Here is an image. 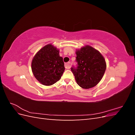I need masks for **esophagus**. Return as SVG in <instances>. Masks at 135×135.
<instances>
[{
  "label": "esophagus",
  "instance_id": "esophagus-1",
  "mask_svg": "<svg viewBox=\"0 0 135 135\" xmlns=\"http://www.w3.org/2000/svg\"><path fill=\"white\" fill-rule=\"evenodd\" d=\"M65 67L66 69H69L70 68V62H67L65 64Z\"/></svg>",
  "mask_w": 135,
  "mask_h": 135
}]
</instances>
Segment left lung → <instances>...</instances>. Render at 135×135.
Here are the masks:
<instances>
[{
    "label": "left lung",
    "mask_w": 135,
    "mask_h": 135,
    "mask_svg": "<svg viewBox=\"0 0 135 135\" xmlns=\"http://www.w3.org/2000/svg\"><path fill=\"white\" fill-rule=\"evenodd\" d=\"M76 66L71 70L76 83L84 89L93 87L103 78L106 68L105 60L100 53L93 47L86 46L76 52Z\"/></svg>",
    "instance_id": "8db88e82"
}]
</instances>
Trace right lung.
<instances>
[{"instance_id": "right-lung-1", "label": "right lung", "mask_w": 135, "mask_h": 135, "mask_svg": "<svg viewBox=\"0 0 135 135\" xmlns=\"http://www.w3.org/2000/svg\"><path fill=\"white\" fill-rule=\"evenodd\" d=\"M31 69L35 78L40 83L51 85L59 80L62 75L64 62L59 50L52 45L48 44L34 57Z\"/></svg>"}]
</instances>
